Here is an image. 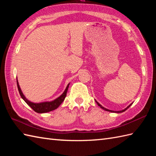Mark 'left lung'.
<instances>
[{"instance_id": "8db88e82", "label": "left lung", "mask_w": 156, "mask_h": 156, "mask_svg": "<svg viewBox=\"0 0 156 156\" xmlns=\"http://www.w3.org/2000/svg\"><path fill=\"white\" fill-rule=\"evenodd\" d=\"M96 102H97V105L99 106V107H100L101 108H102V109H103V110H105V111H109V112H114V111H111V110H108V109H107V108H104L103 107H102V105H101L100 104H99L98 103V102L97 101H95ZM131 104L130 105H129L128 106V107H127V108H125L124 109V110H122V111H117V112H118V113H119V112H124V111H125L126 110H127V108H129V107H131Z\"/></svg>"}]
</instances>
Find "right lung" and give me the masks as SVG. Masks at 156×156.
Masks as SVG:
<instances>
[{"label":"right lung","mask_w":156,"mask_h":156,"mask_svg":"<svg viewBox=\"0 0 156 156\" xmlns=\"http://www.w3.org/2000/svg\"><path fill=\"white\" fill-rule=\"evenodd\" d=\"M16 84H17V88L21 98L25 101L26 103H27L29 107L33 109V110L35 111L36 112H38V113H44V112H48L49 111H54L55 109L57 108L62 103V102L64 101V99L66 97V94H67L69 84H68L65 91L64 92V93H63L60 97H58V98H56L55 100L51 102H41V103H34V102L28 101L27 99L25 97V96L23 95V94L21 92V88H20L17 80H16Z\"/></svg>","instance_id":"right-lung-1"}]
</instances>
